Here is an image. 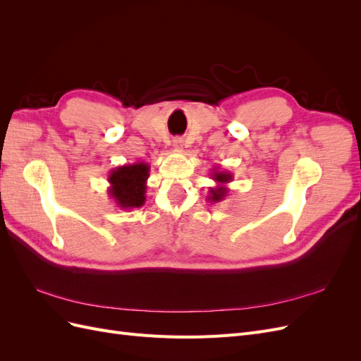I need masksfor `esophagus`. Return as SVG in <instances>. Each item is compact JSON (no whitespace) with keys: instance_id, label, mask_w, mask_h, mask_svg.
Returning <instances> with one entry per match:
<instances>
[{"instance_id":"34e87169","label":"esophagus","mask_w":361,"mask_h":361,"mask_svg":"<svg viewBox=\"0 0 361 361\" xmlns=\"http://www.w3.org/2000/svg\"><path fill=\"white\" fill-rule=\"evenodd\" d=\"M182 143H183V141H182V138L176 137V138H174V140H173V147H174V149H178V150H180V149H182V146H183Z\"/></svg>"}]
</instances>
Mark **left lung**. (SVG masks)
Returning a JSON list of instances; mask_svg holds the SVG:
<instances>
[{
  "instance_id": "8db88e82",
  "label": "left lung",
  "mask_w": 361,
  "mask_h": 361,
  "mask_svg": "<svg viewBox=\"0 0 361 361\" xmlns=\"http://www.w3.org/2000/svg\"><path fill=\"white\" fill-rule=\"evenodd\" d=\"M211 176L216 182V187H209V195H207L206 200L211 203L221 202L228 194L227 183H231L233 180V174L231 171H224V170H220L215 167V169H212Z\"/></svg>"
}]
</instances>
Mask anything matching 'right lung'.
Wrapping results in <instances>:
<instances>
[{"mask_svg":"<svg viewBox=\"0 0 361 361\" xmlns=\"http://www.w3.org/2000/svg\"><path fill=\"white\" fill-rule=\"evenodd\" d=\"M150 167L147 162L125 164L113 169L108 176V194L122 209H135L146 202V190Z\"/></svg>","mask_w":361,"mask_h":361,"instance_id":"obj_1","label":"right lung"}]
</instances>
